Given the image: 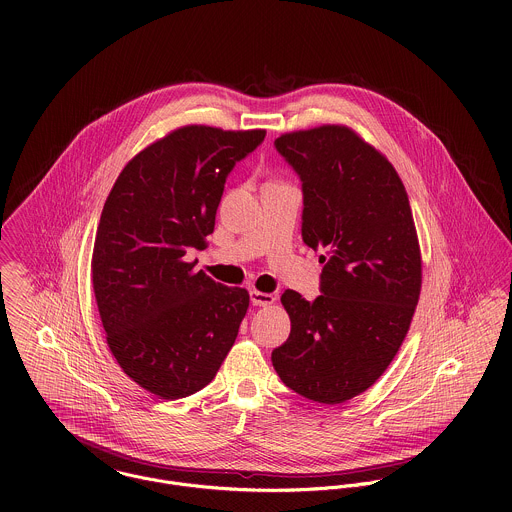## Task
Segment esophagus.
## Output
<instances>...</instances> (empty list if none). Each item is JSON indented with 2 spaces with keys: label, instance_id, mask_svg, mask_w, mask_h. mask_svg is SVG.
<instances>
[{
  "label": "esophagus",
  "instance_id": "34e87169",
  "mask_svg": "<svg viewBox=\"0 0 512 512\" xmlns=\"http://www.w3.org/2000/svg\"><path fill=\"white\" fill-rule=\"evenodd\" d=\"M250 301L252 305H260V307H266V305H272L276 301L274 293L258 292V290H252L250 292Z\"/></svg>",
  "mask_w": 512,
  "mask_h": 512
}]
</instances>
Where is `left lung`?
<instances>
[{
	"label": "left lung",
	"mask_w": 512,
	"mask_h": 512,
	"mask_svg": "<svg viewBox=\"0 0 512 512\" xmlns=\"http://www.w3.org/2000/svg\"><path fill=\"white\" fill-rule=\"evenodd\" d=\"M301 179V238L325 250L321 295H282L292 319L272 351L282 382L319 404L365 392L396 357L418 305L422 258L408 193L392 163L347 126L280 136Z\"/></svg>",
	"instance_id": "left-lung-1"
}]
</instances>
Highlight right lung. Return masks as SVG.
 <instances>
[{
	"label": "right lung",
	"mask_w": 512,
	"mask_h": 512,
	"mask_svg": "<svg viewBox=\"0 0 512 512\" xmlns=\"http://www.w3.org/2000/svg\"><path fill=\"white\" fill-rule=\"evenodd\" d=\"M264 130L183 126L140 151L100 215L92 288L108 347L147 392L177 400L219 372L250 295L195 272L191 248L215 230L224 183Z\"/></svg>",
	"instance_id": "1"
}]
</instances>
